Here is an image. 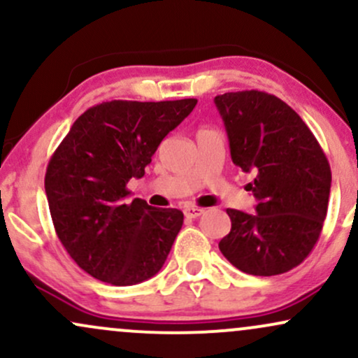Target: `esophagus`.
Returning <instances> with one entry per match:
<instances>
[{"instance_id": "obj_1", "label": "esophagus", "mask_w": 358, "mask_h": 358, "mask_svg": "<svg viewBox=\"0 0 358 358\" xmlns=\"http://www.w3.org/2000/svg\"><path fill=\"white\" fill-rule=\"evenodd\" d=\"M185 217H188V219H196V217H200L203 213V208L200 207H193V205H190V207H185Z\"/></svg>"}]
</instances>
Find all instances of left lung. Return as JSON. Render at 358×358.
Listing matches in <instances>:
<instances>
[{"label":"left lung","instance_id":"1","mask_svg":"<svg viewBox=\"0 0 358 358\" xmlns=\"http://www.w3.org/2000/svg\"><path fill=\"white\" fill-rule=\"evenodd\" d=\"M234 165L254 173L256 213L227 208L231 232L220 252L242 273L276 276L315 248L330 199L331 170L322 146L286 102L261 90L217 96Z\"/></svg>","mask_w":358,"mask_h":358}]
</instances>
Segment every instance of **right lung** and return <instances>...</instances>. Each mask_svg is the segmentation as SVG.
Masks as SVG:
<instances>
[{"mask_svg":"<svg viewBox=\"0 0 358 358\" xmlns=\"http://www.w3.org/2000/svg\"><path fill=\"white\" fill-rule=\"evenodd\" d=\"M196 99L110 101L85 110L50 158L45 193L57 236L77 266L99 281L131 286L165 264L183 225L178 208L126 202L151 156Z\"/></svg>","mask_w":358,"mask_h":358,"instance_id":"1","label":"right lung"}]
</instances>
